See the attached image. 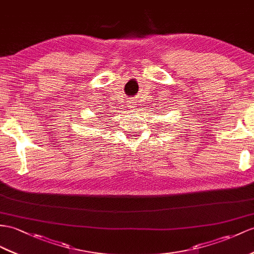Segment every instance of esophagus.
<instances>
[{"label": "esophagus", "mask_w": 254, "mask_h": 254, "mask_svg": "<svg viewBox=\"0 0 254 254\" xmlns=\"http://www.w3.org/2000/svg\"><path fill=\"white\" fill-rule=\"evenodd\" d=\"M129 102H130V101H129ZM129 106H130V107H129L130 109H137V108H135L137 106H135L134 102H130V104H129Z\"/></svg>", "instance_id": "esophagus-1"}]
</instances>
